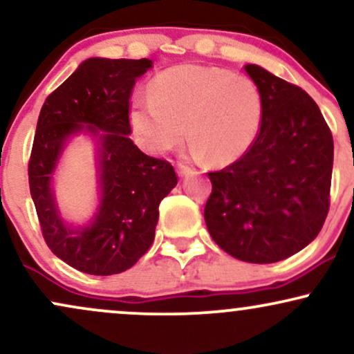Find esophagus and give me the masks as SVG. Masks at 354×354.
<instances>
[{
  "instance_id": "1",
  "label": "esophagus",
  "mask_w": 354,
  "mask_h": 354,
  "mask_svg": "<svg viewBox=\"0 0 354 354\" xmlns=\"http://www.w3.org/2000/svg\"><path fill=\"white\" fill-rule=\"evenodd\" d=\"M176 171H178V176H186V174H189L191 171H193V169L189 168V166H186V165H181V163H178V166H176Z\"/></svg>"
}]
</instances>
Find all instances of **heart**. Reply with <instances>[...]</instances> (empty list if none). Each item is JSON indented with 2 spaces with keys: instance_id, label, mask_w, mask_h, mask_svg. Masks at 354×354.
<instances>
[{
  "instance_id": "1",
  "label": "heart",
  "mask_w": 354,
  "mask_h": 354,
  "mask_svg": "<svg viewBox=\"0 0 354 354\" xmlns=\"http://www.w3.org/2000/svg\"><path fill=\"white\" fill-rule=\"evenodd\" d=\"M263 113V95L250 76L181 64L154 76L148 98L133 104L131 126L138 141L158 154L176 148L186 126L194 156L228 165L253 146Z\"/></svg>"
}]
</instances>
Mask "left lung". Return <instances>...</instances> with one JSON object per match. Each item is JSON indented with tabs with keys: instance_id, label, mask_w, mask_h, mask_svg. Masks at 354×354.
<instances>
[{
	"instance_id": "1",
	"label": "left lung",
	"mask_w": 354,
	"mask_h": 354,
	"mask_svg": "<svg viewBox=\"0 0 354 354\" xmlns=\"http://www.w3.org/2000/svg\"><path fill=\"white\" fill-rule=\"evenodd\" d=\"M263 123L239 160L208 173L205 221L223 251L246 263H276L318 236L330 209L333 136L315 100L256 64Z\"/></svg>"
}]
</instances>
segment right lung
<instances>
[{
    "label": "right lung",
    "mask_w": 354,
    "mask_h": 354,
    "mask_svg": "<svg viewBox=\"0 0 354 354\" xmlns=\"http://www.w3.org/2000/svg\"><path fill=\"white\" fill-rule=\"evenodd\" d=\"M151 59L89 58L48 96L28 163L30 191L44 241L64 263L88 274L131 268L151 246L160 203L178 183L171 163L129 140V98ZM88 129L100 138L99 213L84 229L60 221L50 173L68 136Z\"/></svg>",
    "instance_id": "obj_1"
}]
</instances>
